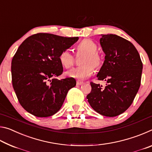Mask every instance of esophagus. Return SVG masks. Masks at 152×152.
I'll return each mask as SVG.
<instances>
[{
  "mask_svg": "<svg viewBox=\"0 0 152 152\" xmlns=\"http://www.w3.org/2000/svg\"><path fill=\"white\" fill-rule=\"evenodd\" d=\"M76 84H77V85H82V84H84V82H82V81H81V80H77V82H76Z\"/></svg>",
  "mask_w": 152,
  "mask_h": 152,
  "instance_id": "esophagus-1",
  "label": "esophagus"
}]
</instances>
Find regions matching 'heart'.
I'll list each match as a JSON object with an SVG mask.
<instances>
[{
    "label": "heart",
    "instance_id": "obj_1",
    "mask_svg": "<svg viewBox=\"0 0 152 152\" xmlns=\"http://www.w3.org/2000/svg\"><path fill=\"white\" fill-rule=\"evenodd\" d=\"M97 49L96 43L94 41L90 39L81 41L76 46V51L78 54L84 55L80 62L83 66L66 72V76L80 80L91 76L94 72V68H99L102 62V58L97 51ZM58 59L61 65L65 68H70L74 64V57L68 50L61 51Z\"/></svg>",
    "mask_w": 152,
    "mask_h": 152
}]
</instances>
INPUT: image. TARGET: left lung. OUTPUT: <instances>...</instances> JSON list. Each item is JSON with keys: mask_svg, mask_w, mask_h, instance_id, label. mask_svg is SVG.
<instances>
[{"mask_svg": "<svg viewBox=\"0 0 152 152\" xmlns=\"http://www.w3.org/2000/svg\"><path fill=\"white\" fill-rule=\"evenodd\" d=\"M100 43L105 60L97 78L107 84L103 88L91 82L86 99L98 113L115 117L132 104L140 87L143 64L133 43L120 36L102 35Z\"/></svg>", "mask_w": 152, "mask_h": 152, "instance_id": "1", "label": "left lung"}]
</instances>
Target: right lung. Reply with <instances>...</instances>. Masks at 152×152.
<instances>
[{"mask_svg":"<svg viewBox=\"0 0 152 152\" xmlns=\"http://www.w3.org/2000/svg\"><path fill=\"white\" fill-rule=\"evenodd\" d=\"M78 40L50 33H36L18 48L11 62L12 84L20 104L38 117H50L62 106L73 78L59 80L63 72L59 55Z\"/></svg>","mask_w":152,"mask_h":152,"instance_id":"1","label":"right lung"}]
</instances>
